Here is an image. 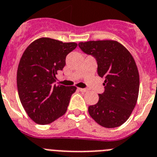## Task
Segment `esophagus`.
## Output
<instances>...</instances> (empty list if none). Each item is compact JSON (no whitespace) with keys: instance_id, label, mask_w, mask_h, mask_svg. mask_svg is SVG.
Segmentation results:
<instances>
[{"instance_id":"34e87169","label":"esophagus","mask_w":157,"mask_h":157,"mask_svg":"<svg viewBox=\"0 0 157 157\" xmlns=\"http://www.w3.org/2000/svg\"><path fill=\"white\" fill-rule=\"evenodd\" d=\"M79 91H81V92H82V93H86L87 91V89H81V88H79Z\"/></svg>"}]
</instances>
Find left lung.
<instances>
[{"mask_svg": "<svg viewBox=\"0 0 157 157\" xmlns=\"http://www.w3.org/2000/svg\"><path fill=\"white\" fill-rule=\"evenodd\" d=\"M78 45L85 53L94 56L97 73L105 78V92L99 94L96 105L89 107V115L103 127H119L129 118L137 101L140 76L135 60L116 40H90Z\"/></svg>", "mask_w": 157, "mask_h": 157, "instance_id": "8db88e82", "label": "left lung"}]
</instances>
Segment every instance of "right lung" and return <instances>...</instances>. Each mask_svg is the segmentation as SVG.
<instances>
[{
    "mask_svg": "<svg viewBox=\"0 0 157 157\" xmlns=\"http://www.w3.org/2000/svg\"><path fill=\"white\" fill-rule=\"evenodd\" d=\"M75 42L63 43L48 37L32 42L18 64L17 85L20 101L28 116L39 124H48L66 113L76 87L53 85L65 65Z\"/></svg>",
    "mask_w": 157,
    "mask_h": 157,
    "instance_id": "obj_1",
    "label": "right lung"
}]
</instances>
